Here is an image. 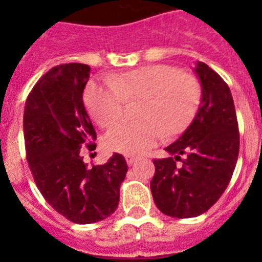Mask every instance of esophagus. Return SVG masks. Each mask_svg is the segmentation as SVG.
<instances>
[{"label": "esophagus", "mask_w": 262, "mask_h": 262, "mask_svg": "<svg viewBox=\"0 0 262 262\" xmlns=\"http://www.w3.org/2000/svg\"><path fill=\"white\" fill-rule=\"evenodd\" d=\"M126 161H127V164H128V165H133V164L136 161V157L133 156V155H127Z\"/></svg>", "instance_id": "esophagus-1"}]
</instances>
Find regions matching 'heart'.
Listing matches in <instances>:
<instances>
[{"mask_svg":"<svg viewBox=\"0 0 262 262\" xmlns=\"http://www.w3.org/2000/svg\"><path fill=\"white\" fill-rule=\"evenodd\" d=\"M202 97L200 80L170 66H147L110 75L105 82H89L84 101L99 127L107 128L120 119L124 102L140 101L134 123L110 128L103 144L111 152L140 155L161 136L180 134L195 115Z\"/></svg>","mask_w":262,"mask_h":262,"instance_id":"heart-1","label":"heart"}]
</instances>
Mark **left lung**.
I'll use <instances>...</instances> for the list:
<instances>
[{"label":"left lung","instance_id":"8db88e82","mask_svg":"<svg viewBox=\"0 0 262 262\" xmlns=\"http://www.w3.org/2000/svg\"><path fill=\"white\" fill-rule=\"evenodd\" d=\"M194 72L202 86L198 113L186 131L165 148L170 157L154 160L151 181L157 209L180 219L198 216L216 203L239 156V126L230 88L205 62H196Z\"/></svg>","mask_w":262,"mask_h":262}]
</instances>
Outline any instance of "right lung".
Segmentation results:
<instances>
[{
  "mask_svg": "<svg viewBox=\"0 0 262 262\" xmlns=\"http://www.w3.org/2000/svg\"><path fill=\"white\" fill-rule=\"evenodd\" d=\"M90 67L80 62L53 67L30 92L23 113L26 157L41 195L68 221L90 224L117 210L128 170L122 155L103 165L84 163L81 148L96 149L97 134L82 93Z\"/></svg>",
  "mask_w": 262,
  "mask_h": 262,
  "instance_id": "1",
  "label": "right lung"
}]
</instances>
